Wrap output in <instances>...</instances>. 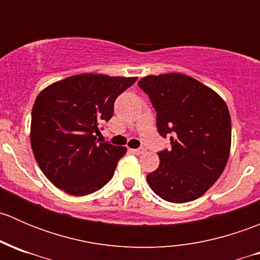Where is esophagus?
Segmentation results:
<instances>
[{
	"mask_svg": "<svg viewBox=\"0 0 260 260\" xmlns=\"http://www.w3.org/2000/svg\"><path fill=\"white\" fill-rule=\"evenodd\" d=\"M145 151H146V149L143 148V147H141V148H136V149H132V152H133V153H136V154L145 153Z\"/></svg>",
	"mask_w": 260,
	"mask_h": 260,
	"instance_id": "34e87169",
	"label": "esophagus"
}]
</instances>
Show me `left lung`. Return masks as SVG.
I'll list each match as a JSON object with an SVG mask.
<instances>
[{"mask_svg": "<svg viewBox=\"0 0 260 260\" xmlns=\"http://www.w3.org/2000/svg\"><path fill=\"white\" fill-rule=\"evenodd\" d=\"M138 86L156 111L158 133L171 141L170 151L158 152V169L147 175L149 186L170 203L200 198L229 158L232 119L226 104L212 89L176 73L149 75Z\"/></svg>", "mask_w": 260, "mask_h": 260, "instance_id": "1", "label": "left lung"}]
</instances>
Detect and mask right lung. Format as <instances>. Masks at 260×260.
<instances>
[{
    "instance_id": "1",
    "label": "right lung",
    "mask_w": 260,
    "mask_h": 260,
    "mask_svg": "<svg viewBox=\"0 0 260 260\" xmlns=\"http://www.w3.org/2000/svg\"><path fill=\"white\" fill-rule=\"evenodd\" d=\"M136 80L81 74L39 94L31 113V147L41 171L57 188L84 196L112 179L127 148L96 136L113 115L115 99Z\"/></svg>"
}]
</instances>
